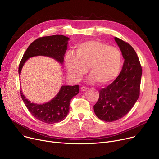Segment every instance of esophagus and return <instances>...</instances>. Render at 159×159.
Instances as JSON below:
<instances>
[{
  "label": "esophagus",
  "mask_w": 159,
  "mask_h": 159,
  "mask_svg": "<svg viewBox=\"0 0 159 159\" xmlns=\"http://www.w3.org/2000/svg\"><path fill=\"white\" fill-rule=\"evenodd\" d=\"M87 89H88V88H87L86 87H84V86H83V87H81V91H83V92L87 90Z\"/></svg>",
  "instance_id": "esophagus-1"
}]
</instances>
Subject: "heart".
<instances>
[{
  "label": "heart",
  "mask_w": 159,
  "mask_h": 159,
  "mask_svg": "<svg viewBox=\"0 0 159 159\" xmlns=\"http://www.w3.org/2000/svg\"><path fill=\"white\" fill-rule=\"evenodd\" d=\"M122 64L120 51L115 46L98 40H90L78 44L75 53L68 52L65 57V66L69 76L79 81L87 72L89 80L104 84L118 76Z\"/></svg>",
  "instance_id": "obj_1"
}]
</instances>
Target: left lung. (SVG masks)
<instances>
[{
  "label": "left lung",
  "mask_w": 159,
  "mask_h": 159,
  "mask_svg": "<svg viewBox=\"0 0 159 159\" xmlns=\"http://www.w3.org/2000/svg\"><path fill=\"white\" fill-rule=\"evenodd\" d=\"M115 40L125 59L123 67L113 83L99 91L98 101L93 106L96 116L107 122L126 115L140 94L142 67L134 48L116 37Z\"/></svg>",
  "instance_id": "1"
}]
</instances>
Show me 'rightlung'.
<instances>
[{
  "instance_id": "add662e5",
  "label": "right lung",
  "mask_w": 159,
  "mask_h": 159,
  "mask_svg": "<svg viewBox=\"0 0 159 159\" xmlns=\"http://www.w3.org/2000/svg\"><path fill=\"white\" fill-rule=\"evenodd\" d=\"M69 39V38L62 35L45 36L35 39L23 54L19 65V74L20 75L22 67L27 59L34 56L50 57L62 64ZM79 90V85L62 86L51 101L39 105L31 103L23 95L21 91L20 94L23 102L34 118L44 123L53 124L66 118L69 111L70 100L78 93Z\"/></svg>"
}]
</instances>
